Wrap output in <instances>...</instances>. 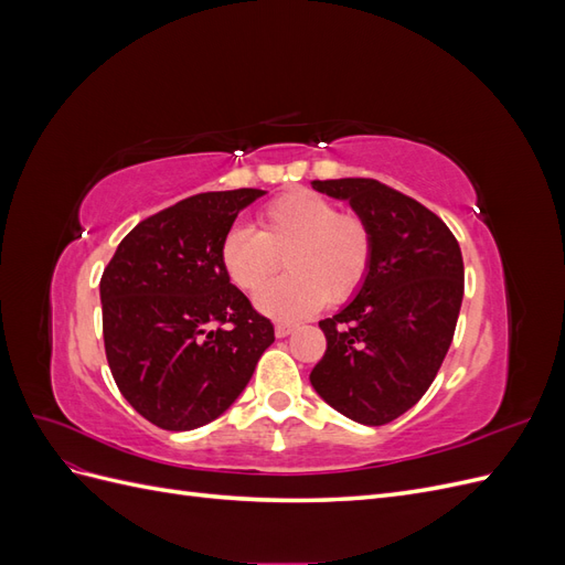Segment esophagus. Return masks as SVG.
I'll return each mask as SVG.
<instances>
[{
    "instance_id": "34e87169",
    "label": "esophagus",
    "mask_w": 565,
    "mask_h": 565,
    "mask_svg": "<svg viewBox=\"0 0 565 565\" xmlns=\"http://www.w3.org/2000/svg\"><path fill=\"white\" fill-rule=\"evenodd\" d=\"M297 330V324H287V322H278L276 324V337L278 339H282V337H289V334H292Z\"/></svg>"
}]
</instances>
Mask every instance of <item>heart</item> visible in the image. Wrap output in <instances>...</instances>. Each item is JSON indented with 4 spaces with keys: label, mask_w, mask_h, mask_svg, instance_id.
Here are the masks:
<instances>
[{
    "label": "heart",
    "mask_w": 565,
    "mask_h": 565,
    "mask_svg": "<svg viewBox=\"0 0 565 565\" xmlns=\"http://www.w3.org/2000/svg\"><path fill=\"white\" fill-rule=\"evenodd\" d=\"M262 228L233 226L221 237L218 262L228 280L254 295L285 253L290 276L256 297V309L282 322L320 311L324 301L351 299L372 264L367 221L313 191H295L268 202Z\"/></svg>",
    "instance_id": "1"
}]
</instances>
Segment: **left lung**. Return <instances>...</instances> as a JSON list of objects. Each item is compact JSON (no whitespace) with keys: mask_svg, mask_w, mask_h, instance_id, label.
I'll return each instance as SVG.
<instances>
[{"mask_svg":"<svg viewBox=\"0 0 565 565\" xmlns=\"http://www.w3.org/2000/svg\"><path fill=\"white\" fill-rule=\"evenodd\" d=\"M347 200L372 231L365 282L337 316L320 320L328 351L311 372L318 396L344 417L382 426L436 380L465 297V264L450 228L374 179L311 181Z\"/></svg>","mask_w":565,"mask_h":565,"instance_id":"obj_1","label":"left lung"}]
</instances>
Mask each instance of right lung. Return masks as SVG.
<instances>
[{
  "instance_id": "obj_1",
  "label": "right lung",
  "mask_w": 565,
  "mask_h": 565,
  "mask_svg": "<svg viewBox=\"0 0 565 565\" xmlns=\"http://www.w3.org/2000/svg\"><path fill=\"white\" fill-rule=\"evenodd\" d=\"M259 188L200 193L131 228L100 278L104 341L117 388L167 431L221 417L273 344V324L231 285L221 237Z\"/></svg>"
}]
</instances>
